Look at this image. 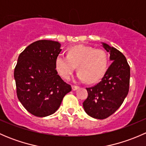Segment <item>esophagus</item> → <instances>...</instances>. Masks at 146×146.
<instances>
[{"instance_id": "1", "label": "esophagus", "mask_w": 146, "mask_h": 146, "mask_svg": "<svg viewBox=\"0 0 146 146\" xmlns=\"http://www.w3.org/2000/svg\"><path fill=\"white\" fill-rule=\"evenodd\" d=\"M78 89H79V87L78 86H76V85H73V86H72V90H73V91L77 90Z\"/></svg>"}]
</instances>
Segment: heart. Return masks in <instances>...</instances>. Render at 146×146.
<instances>
[{
    "mask_svg": "<svg viewBox=\"0 0 146 146\" xmlns=\"http://www.w3.org/2000/svg\"><path fill=\"white\" fill-rule=\"evenodd\" d=\"M108 57L105 51L80 44L70 47L68 56L59 54L56 59V69L65 79H68L77 66V78L90 83L99 81L105 74Z\"/></svg>",
    "mask_w": 146,
    "mask_h": 146,
    "instance_id": "b5f03b06",
    "label": "heart"
}]
</instances>
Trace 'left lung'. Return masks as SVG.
<instances>
[{
  "mask_svg": "<svg viewBox=\"0 0 146 146\" xmlns=\"http://www.w3.org/2000/svg\"><path fill=\"white\" fill-rule=\"evenodd\" d=\"M101 44L112 63L99 83L86 88L88 96L82 103L85 112L98 119L107 118L120 107L129 92L130 80V67L126 57L114 47Z\"/></svg>",
  "mask_w": 146,
  "mask_h": 146,
  "instance_id": "1",
  "label": "left lung"
}]
</instances>
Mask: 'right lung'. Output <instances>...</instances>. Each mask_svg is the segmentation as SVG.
I'll list each match as a JSON object with an SVG mask.
<instances>
[{
  "instance_id": "1",
  "label": "right lung",
  "mask_w": 146,
  "mask_h": 146,
  "mask_svg": "<svg viewBox=\"0 0 146 146\" xmlns=\"http://www.w3.org/2000/svg\"><path fill=\"white\" fill-rule=\"evenodd\" d=\"M61 44L51 40L33 42L20 54L14 70L17 95L33 115L44 117L58 110L71 86L56 70Z\"/></svg>"
}]
</instances>
